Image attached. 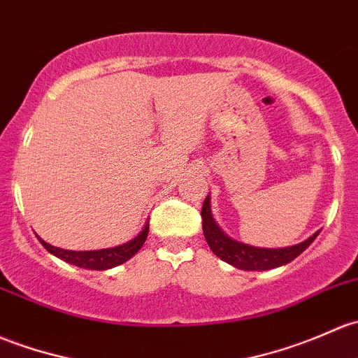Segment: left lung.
Segmentation results:
<instances>
[{"instance_id": "8db88e82", "label": "left lung", "mask_w": 358, "mask_h": 358, "mask_svg": "<svg viewBox=\"0 0 358 358\" xmlns=\"http://www.w3.org/2000/svg\"><path fill=\"white\" fill-rule=\"evenodd\" d=\"M202 231H204L206 242L210 247V250L221 259V261L228 262L233 268L242 271H268L280 268V266L288 264L293 259L299 257L306 248L310 245L319 235L315 231L314 235L308 236L303 242L296 243V245H289L283 248H262L247 245V243L236 242L231 236H228L210 213V199L209 195L206 197L204 206H202Z\"/></svg>"}]
</instances>
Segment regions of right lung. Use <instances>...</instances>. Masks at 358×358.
I'll return each mask as SVG.
<instances>
[{
	"mask_svg": "<svg viewBox=\"0 0 358 358\" xmlns=\"http://www.w3.org/2000/svg\"><path fill=\"white\" fill-rule=\"evenodd\" d=\"M149 233V221L144 224L142 231L138 233L135 238L129 240L127 243H122V245H116L111 248H101V250H84V252H75V250H65V248H59L55 245H50V243L44 242L41 236L39 242L43 243V247L46 248L48 252L56 257H59L62 261L69 262V264L78 266V268L84 269H94V271H106L111 268H116V266L123 264L129 259L134 257L141 247L144 245L145 238H148Z\"/></svg>",
	"mask_w": 358,
	"mask_h": 358,
	"instance_id": "right-lung-1",
	"label": "right lung"
}]
</instances>
